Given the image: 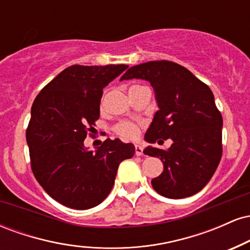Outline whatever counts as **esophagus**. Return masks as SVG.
<instances>
[{
  "mask_svg": "<svg viewBox=\"0 0 250 250\" xmlns=\"http://www.w3.org/2000/svg\"><path fill=\"white\" fill-rule=\"evenodd\" d=\"M142 154H143V148L141 147V146H139V145L135 146V155H136V156H141Z\"/></svg>",
  "mask_w": 250,
  "mask_h": 250,
  "instance_id": "obj_1",
  "label": "esophagus"
}]
</instances>
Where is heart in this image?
<instances>
[{
    "label": "heart",
    "instance_id": "obj_1",
    "mask_svg": "<svg viewBox=\"0 0 250 250\" xmlns=\"http://www.w3.org/2000/svg\"><path fill=\"white\" fill-rule=\"evenodd\" d=\"M135 87H141V85H133V87H130V89L135 88ZM103 99H104V97H102L101 105L103 104ZM115 133L117 135H120L121 137H123V139L133 140V139H136V137L139 136L140 127H139V125H136V123H134V122L122 121V122H120L119 125H116Z\"/></svg>",
    "mask_w": 250,
    "mask_h": 250
}]
</instances>
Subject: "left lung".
I'll return each mask as SVG.
<instances>
[{
  "mask_svg": "<svg viewBox=\"0 0 250 250\" xmlns=\"http://www.w3.org/2000/svg\"><path fill=\"white\" fill-rule=\"evenodd\" d=\"M130 79L150 82L159 105L146 141H173L168 150L150 146L143 150L163 162V171L151 180V186L168 199L199 193L222 156V115L210 88L187 68L165 60L134 65L120 81Z\"/></svg>",
  "mask_w": 250,
  "mask_h": 250,
  "instance_id": "1",
  "label": "left lung"
}]
</instances>
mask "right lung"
<instances>
[{
  "instance_id": "add662e5",
  "label": "right lung",
  "mask_w": 250,
  "mask_h": 250,
  "mask_svg": "<svg viewBox=\"0 0 250 250\" xmlns=\"http://www.w3.org/2000/svg\"><path fill=\"white\" fill-rule=\"evenodd\" d=\"M125 64L71 65L40 91L31 107L27 143L31 170L47 194L73 209L100 205L110 193L119 165L135 147L107 139L95 151L84 147L100 117L103 88Z\"/></svg>"
}]
</instances>
